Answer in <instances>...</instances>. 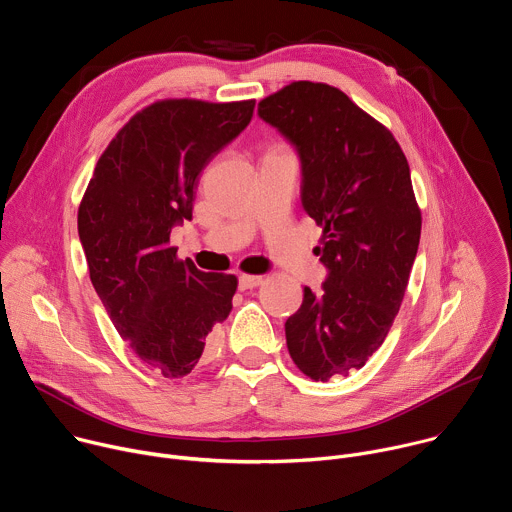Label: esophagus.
Wrapping results in <instances>:
<instances>
[{"label":"esophagus","mask_w":512,"mask_h":512,"mask_svg":"<svg viewBox=\"0 0 512 512\" xmlns=\"http://www.w3.org/2000/svg\"><path fill=\"white\" fill-rule=\"evenodd\" d=\"M261 283H263V277H261V275H241V277H239V289H241V291L259 287Z\"/></svg>","instance_id":"obj_1"}]
</instances>
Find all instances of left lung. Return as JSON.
I'll use <instances>...</instances> for the list:
<instances>
[{
	"label": "left lung",
	"mask_w": 512,
	"mask_h": 512,
	"mask_svg": "<svg viewBox=\"0 0 512 512\" xmlns=\"http://www.w3.org/2000/svg\"><path fill=\"white\" fill-rule=\"evenodd\" d=\"M257 115L294 145L302 206L324 233L328 275L318 294L304 287L287 318V350L314 381L348 377L385 342L417 255L421 212L407 158L387 127L330 85L291 83Z\"/></svg>",
	"instance_id": "8db88e82"
}]
</instances>
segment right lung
<instances>
[{"label": "right lung", "instance_id": "1", "mask_svg": "<svg viewBox=\"0 0 512 512\" xmlns=\"http://www.w3.org/2000/svg\"><path fill=\"white\" fill-rule=\"evenodd\" d=\"M255 101H160L137 113L97 162L79 208L89 273L119 336L166 379L186 377L237 277L178 261L172 229L192 218L198 178L239 137Z\"/></svg>", "mask_w": 512, "mask_h": 512}]
</instances>
